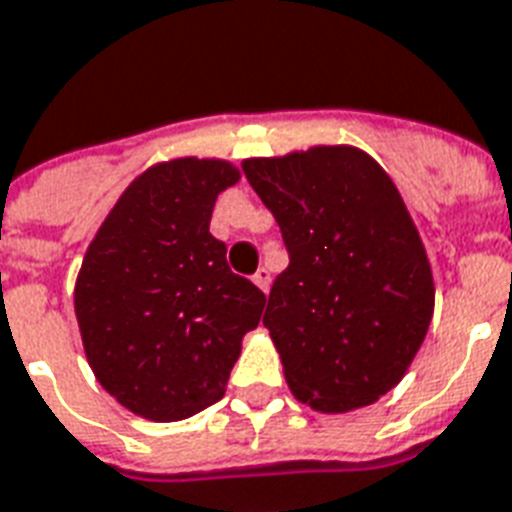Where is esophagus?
<instances>
[{
  "label": "esophagus",
  "instance_id": "esophagus-1",
  "mask_svg": "<svg viewBox=\"0 0 512 512\" xmlns=\"http://www.w3.org/2000/svg\"><path fill=\"white\" fill-rule=\"evenodd\" d=\"M253 282H256V285H259V288L264 290V293H269V285H272V272H269L267 267H261L259 272L253 275Z\"/></svg>",
  "mask_w": 512,
  "mask_h": 512
}]
</instances>
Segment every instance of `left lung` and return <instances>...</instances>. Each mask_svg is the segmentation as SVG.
Returning a JSON list of instances; mask_svg holds the SVG:
<instances>
[{
	"label": "left lung",
	"instance_id": "8db88e82",
	"mask_svg": "<svg viewBox=\"0 0 512 512\" xmlns=\"http://www.w3.org/2000/svg\"><path fill=\"white\" fill-rule=\"evenodd\" d=\"M243 171L290 256L264 314L290 391L317 412L378 402L412 365L436 296L402 195L351 145L248 158Z\"/></svg>",
	"mask_w": 512,
	"mask_h": 512
}]
</instances>
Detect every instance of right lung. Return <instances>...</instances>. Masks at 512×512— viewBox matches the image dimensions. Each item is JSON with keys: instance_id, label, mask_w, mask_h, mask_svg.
I'll use <instances>...</instances> for the list:
<instances>
[{"instance_id": "obj_1", "label": "right lung", "mask_w": 512, "mask_h": 512, "mask_svg": "<svg viewBox=\"0 0 512 512\" xmlns=\"http://www.w3.org/2000/svg\"><path fill=\"white\" fill-rule=\"evenodd\" d=\"M240 171L216 158L155 163L110 208L76 277L89 367L126 410L155 423L219 402L267 296L227 267L208 232Z\"/></svg>"}]
</instances>
